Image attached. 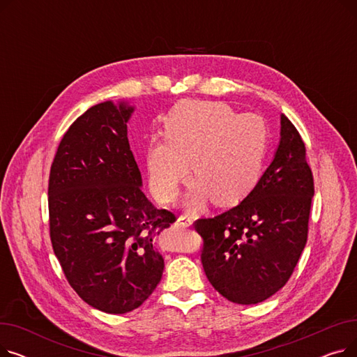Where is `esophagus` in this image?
<instances>
[{
    "instance_id": "1",
    "label": "esophagus",
    "mask_w": 357,
    "mask_h": 357,
    "mask_svg": "<svg viewBox=\"0 0 357 357\" xmlns=\"http://www.w3.org/2000/svg\"><path fill=\"white\" fill-rule=\"evenodd\" d=\"M192 224V218L190 215H179L176 220V226L179 227H190Z\"/></svg>"
}]
</instances>
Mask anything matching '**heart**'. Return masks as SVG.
<instances>
[{"instance_id": "heart-1", "label": "heart", "mask_w": 357, "mask_h": 357, "mask_svg": "<svg viewBox=\"0 0 357 357\" xmlns=\"http://www.w3.org/2000/svg\"><path fill=\"white\" fill-rule=\"evenodd\" d=\"M269 147L265 119L237 114L220 101H183L165 119V139L147 146L149 183L162 202H171L188 178L195 181L185 199L199 208L208 198L224 207L246 198L257 185Z\"/></svg>"}]
</instances>
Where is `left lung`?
I'll list each match as a JSON object with an SVG mask.
<instances>
[{"mask_svg": "<svg viewBox=\"0 0 357 357\" xmlns=\"http://www.w3.org/2000/svg\"><path fill=\"white\" fill-rule=\"evenodd\" d=\"M314 181L305 144L280 114V139L253 191L231 210L195 221L210 284L229 301H265L291 278L308 234Z\"/></svg>", "mask_w": 357, "mask_h": 357, "instance_id": "1", "label": "left lung"}]
</instances>
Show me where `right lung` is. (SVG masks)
Segmentation results:
<instances>
[{
  "label": "right lung",
  "instance_id": "1",
  "mask_svg": "<svg viewBox=\"0 0 357 357\" xmlns=\"http://www.w3.org/2000/svg\"><path fill=\"white\" fill-rule=\"evenodd\" d=\"M133 111L127 101L86 109L61 140L49 178L53 252L75 292L108 314L152 295L165 268L158 238L175 221L142 191L127 139Z\"/></svg>",
  "mask_w": 357,
  "mask_h": 357
}]
</instances>
